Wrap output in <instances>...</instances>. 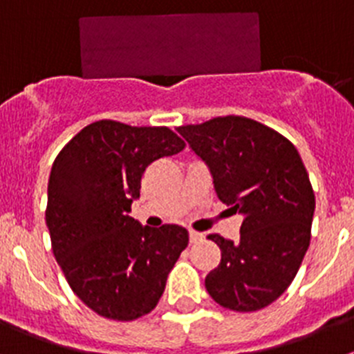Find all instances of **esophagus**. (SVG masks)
I'll use <instances>...</instances> for the list:
<instances>
[{
	"label": "esophagus",
	"instance_id": "34e87169",
	"mask_svg": "<svg viewBox=\"0 0 354 354\" xmlns=\"http://www.w3.org/2000/svg\"><path fill=\"white\" fill-rule=\"evenodd\" d=\"M204 234H200V232H195V230H189V241L192 243H200V241L204 239Z\"/></svg>",
	"mask_w": 354,
	"mask_h": 354
}]
</instances>
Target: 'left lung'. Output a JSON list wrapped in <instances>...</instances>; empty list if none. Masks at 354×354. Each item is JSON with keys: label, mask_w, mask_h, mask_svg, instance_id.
<instances>
[{"label": "left lung", "mask_w": 354, "mask_h": 354, "mask_svg": "<svg viewBox=\"0 0 354 354\" xmlns=\"http://www.w3.org/2000/svg\"><path fill=\"white\" fill-rule=\"evenodd\" d=\"M211 170L218 198L243 214L237 243L218 234V268L205 289L228 310L253 312L287 290L310 245L315 196L298 150L286 136L246 117H216L177 127Z\"/></svg>", "instance_id": "left-lung-1"}]
</instances>
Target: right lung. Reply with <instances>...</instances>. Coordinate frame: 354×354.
I'll list each match as a JSON object with an SVG mask.
<instances>
[{
	"label": "right lung",
	"instance_id": "1",
	"mask_svg": "<svg viewBox=\"0 0 354 354\" xmlns=\"http://www.w3.org/2000/svg\"><path fill=\"white\" fill-rule=\"evenodd\" d=\"M184 147L168 127L99 120L56 156L46 209L53 253L95 314L134 321L158 305L189 236L179 225L143 227L129 212L145 168Z\"/></svg>",
	"mask_w": 354,
	"mask_h": 354
}]
</instances>
